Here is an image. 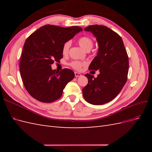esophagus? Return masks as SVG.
<instances>
[{"instance_id": "esophagus-1", "label": "esophagus", "mask_w": 152, "mask_h": 152, "mask_svg": "<svg viewBox=\"0 0 152 152\" xmlns=\"http://www.w3.org/2000/svg\"><path fill=\"white\" fill-rule=\"evenodd\" d=\"M75 76L76 77H81L82 76V74L80 73H78V72H75Z\"/></svg>"}]
</instances>
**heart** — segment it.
<instances>
[{
  "label": "heart",
  "instance_id": "obj_1",
  "mask_svg": "<svg viewBox=\"0 0 152 152\" xmlns=\"http://www.w3.org/2000/svg\"><path fill=\"white\" fill-rule=\"evenodd\" d=\"M78 43L80 45V46L82 48H83L85 50L91 49V48L93 46V41L89 37H82L78 40ZM70 45V41H67V42L64 44L62 49V53L63 54H68ZM86 65V62H82L80 61H73L70 64V65L73 68H74L75 70H80L82 67Z\"/></svg>",
  "mask_w": 152,
  "mask_h": 152
}]
</instances>
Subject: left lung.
<instances>
[{
  "mask_svg": "<svg viewBox=\"0 0 152 152\" xmlns=\"http://www.w3.org/2000/svg\"><path fill=\"white\" fill-rule=\"evenodd\" d=\"M84 30L93 33L98 43L97 56L89 69L99 70V74L95 78L86 73L88 84L82 89V93L90 104H103L115 98L126 83L128 56L121 37L107 26L93 25Z\"/></svg>",
  "mask_w": 152,
  "mask_h": 152,
  "instance_id": "obj_1",
  "label": "left lung"
}]
</instances>
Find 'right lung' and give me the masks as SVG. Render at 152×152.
Segmentation results:
<instances>
[{
  "mask_svg": "<svg viewBox=\"0 0 152 152\" xmlns=\"http://www.w3.org/2000/svg\"><path fill=\"white\" fill-rule=\"evenodd\" d=\"M81 31L77 26L63 28L46 25L27 38L20 71L25 89L34 98L51 103L61 97L66 85L74 78V72L68 68L56 72L51 65L63 58L64 44Z\"/></svg>",
  "mask_w": 152,
  "mask_h": 152,
  "instance_id": "add662e5",
  "label": "right lung"
}]
</instances>
